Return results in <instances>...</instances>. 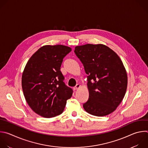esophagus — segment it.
<instances>
[{"mask_svg":"<svg viewBox=\"0 0 148 148\" xmlns=\"http://www.w3.org/2000/svg\"><path fill=\"white\" fill-rule=\"evenodd\" d=\"M80 86H81V85L78 84H77V85L73 88V89H74V90H77V89H78L79 88H80Z\"/></svg>","mask_w":148,"mask_h":148,"instance_id":"obj_1","label":"esophagus"}]
</instances>
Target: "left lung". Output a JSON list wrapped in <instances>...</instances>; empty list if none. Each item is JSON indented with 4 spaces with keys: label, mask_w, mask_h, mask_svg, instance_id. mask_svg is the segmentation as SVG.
Returning a JSON list of instances; mask_svg holds the SVG:
<instances>
[{
    "label": "left lung",
    "mask_w": 148,
    "mask_h": 148,
    "mask_svg": "<svg viewBox=\"0 0 148 148\" xmlns=\"http://www.w3.org/2000/svg\"><path fill=\"white\" fill-rule=\"evenodd\" d=\"M74 52L88 74L89 99L84 109L95 116L112 113L123 101L127 87V74L120 58L103 44L77 46Z\"/></svg>",
    "instance_id": "left-lung-1"
}]
</instances>
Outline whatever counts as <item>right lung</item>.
Returning a JSON list of instances; mask_svg holds the SVG:
<instances>
[{
	"mask_svg": "<svg viewBox=\"0 0 148 148\" xmlns=\"http://www.w3.org/2000/svg\"><path fill=\"white\" fill-rule=\"evenodd\" d=\"M71 51V47L62 45L43 46L24 68L21 79L24 97L31 109L42 117L62 114L73 95L60 71L63 58Z\"/></svg>",
	"mask_w": 148,
	"mask_h": 148,
	"instance_id": "right-lung-1",
	"label": "right lung"
}]
</instances>
